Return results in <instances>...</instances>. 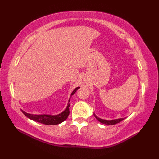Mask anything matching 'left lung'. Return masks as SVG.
<instances>
[{
	"instance_id": "obj_1",
	"label": "left lung",
	"mask_w": 159,
	"mask_h": 159,
	"mask_svg": "<svg viewBox=\"0 0 159 159\" xmlns=\"http://www.w3.org/2000/svg\"><path fill=\"white\" fill-rule=\"evenodd\" d=\"M93 116H95V117L100 121V122H101L102 124H106V125L116 124L124 120V118H120V119H116V120H102V119H100V118H99V117H98L95 115V113H93Z\"/></svg>"
}]
</instances>
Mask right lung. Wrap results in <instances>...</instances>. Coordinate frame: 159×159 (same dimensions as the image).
Wrapping results in <instances>:
<instances>
[{
  "label": "right lung",
  "instance_id": "add662e5",
  "mask_svg": "<svg viewBox=\"0 0 159 159\" xmlns=\"http://www.w3.org/2000/svg\"><path fill=\"white\" fill-rule=\"evenodd\" d=\"M80 87H76V88L73 91L72 94H71V96H72L73 94L75 93V92L78 90V89ZM69 102H70V100H69ZM69 102L67 104V106L66 107V110L61 113L57 115V116H50V115H33V114H29V113H26L25 111H24L22 110L21 111L24 113V115H25V116H26L28 118H29V119H31L33 121H38V122L42 123L46 125H57L63 122V121H65L67 118V117H68L70 114V109H69L70 103Z\"/></svg>",
  "mask_w": 159,
  "mask_h": 159
}]
</instances>
